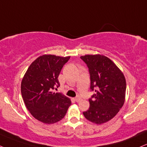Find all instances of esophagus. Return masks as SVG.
<instances>
[{"mask_svg":"<svg viewBox=\"0 0 147 147\" xmlns=\"http://www.w3.org/2000/svg\"><path fill=\"white\" fill-rule=\"evenodd\" d=\"M74 100H75L76 101H77V102H78V101L81 100V98H80V97H76V98H74Z\"/></svg>","mask_w":147,"mask_h":147,"instance_id":"1","label":"esophagus"}]
</instances>
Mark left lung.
Masks as SVG:
<instances>
[{
    "label": "left lung",
    "instance_id": "8db88e82",
    "mask_svg": "<svg viewBox=\"0 0 147 147\" xmlns=\"http://www.w3.org/2000/svg\"><path fill=\"white\" fill-rule=\"evenodd\" d=\"M87 65L90 89L95 94L89 99L90 108L83 115L93 123L101 125L113 119L125 100L126 80L115 63L102 54L80 57Z\"/></svg>",
    "mask_w": 147,
    "mask_h": 147
}]
</instances>
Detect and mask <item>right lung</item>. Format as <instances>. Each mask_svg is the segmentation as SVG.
I'll return each instance as SVG.
<instances>
[{
	"mask_svg": "<svg viewBox=\"0 0 147 147\" xmlns=\"http://www.w3.org/2000/svg\"><path fill=\"white\" fill-rule=\"evenodd\" d=\"M70 57L53 54L40 56L32 62L21 82V93L32 117L46 124L62 120L71 104L70 99L53 92L60 86L59 77Z\"/></svg>",
	"mask_w": 147,
	"mask_h": 147,
	"instance_id": "right-lung-1",
	"label": "right lung"
}]
</instances>
